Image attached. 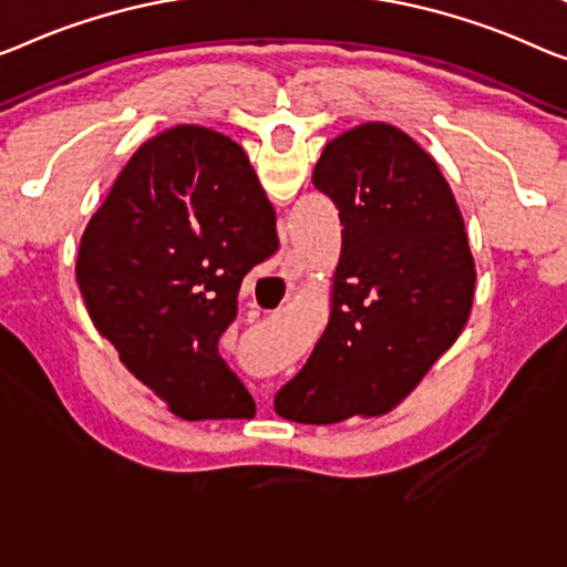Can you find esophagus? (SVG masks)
<instances>
[{
  "instance_id": "34e87169",
  "label": "esophagus",
  "mask_w": 567,
  "mask_h": 567,
  "mask_svg": "<svg viewBox=\"0 0 567 567\" xmlns=\"http://www.w3.org/2000/svg\"><path fill=\"white\" fill-rule=\"evenodd\" d=\"M300 275H302L300 259L295 257V251H287L285 259H282V272H280L282 282L287 285V290H292V282L300 280Z\"/></svg>"
}]
</instances>
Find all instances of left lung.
<instances>
[{
	"mask_svg": "<svg viewBox=\"0 0 567 567\" xmlns=\"http://www.w3.org/2000/svg\"><path fill=\"white\" fill-rule=\"evenodd\" d=\"M312 185L343 224L331 320L275 410L306 425L384 415L466 326L476 287L466 226L435 159L384 122L328 142Z\"/></svg>",
	"mask_w": 567,
	"mask_h": 567,
	"instance_id": "8db88e82",
	"label": "left lung"
}]
</instances>
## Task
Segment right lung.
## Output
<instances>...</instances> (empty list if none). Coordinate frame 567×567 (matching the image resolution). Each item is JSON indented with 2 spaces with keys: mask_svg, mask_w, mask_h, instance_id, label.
Wrapping results in <instances>:
<instances>
[{
  "mask_svg": "<svg viewBox=\"0 0 567 567\" xmlns=\"http://www.w3.org/2000/svg\"><path fill=\"white\" fill-rule=\"evenodd\" d=\"M275 224L244 150L196 124L147 140L91 216L75 261L89 316L177 417L255 415L218 338L244 277L277 251Z\"/></svg>",
  "mask_w": 567,
  "mask_h": 567,
  "instance_id": "add662e5",
  "label": "right lung"
}]
</instances>
